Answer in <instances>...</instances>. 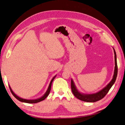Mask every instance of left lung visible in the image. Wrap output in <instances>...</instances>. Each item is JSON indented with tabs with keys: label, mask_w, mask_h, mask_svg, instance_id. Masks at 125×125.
Returning a JSON list of instances; mask_svg holds the SVG:
<instances>
[{
	"label": "left lung",
	"mask_w": 125,
	"mask_h": 125,
	"mask_svg": "<svg viewBox=\"0 0 125 125\" xmlns=\"http://www.w3.org/2000/svg\"><path fill=\"white\" fill-rule=\"evenodd\" d=\"M114 52H115V73H114L113 77L110 83L108 84L105 87L103 90H101L99 92H98L96 94H82L79 93L78 90H77L76 87L74 84L73 81L71 79V91L73 92V95L77 98V99L83 101V102H95L97 101L101 100L104 97L107 93L109 91L110 89L112 86L113 84L115 83L116 77H117L118 74V65H117V62H116V55L115 49H114Z\"/></svg>",
	"instance_id": "obj_1"
}]
</instances>
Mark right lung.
I'll return each instance as SVG.
<instances>
[{
    "mask_svg": "<svg viewBox=\"0 0 125 125\" xmlns=\"http://www.w3.org/2000/svg\"><path fill=\"white\" fill-rule=\"evenodd\" d=\"M56 77V76H54V77L52 78V79L51 82H50V84L49 85V87L48 88V90L47 92H46V94H45L43 96H42V97H41L40 98H39V99H35V100H27V99H22V98H21L20 97H19L18 96H17V95H16L14 92H13V91L12 90L11 88H10V87L9 86V87H10V92H11L12 94L13 95V96H14L16 99H17L18 100H19L20 102H24V103H30V104H34V103H39L40 102H41V101L44 100L46 98H47V97L48 96V95H49V93H50V90H51V87H52V81H54V79H55V78Z\"/></svg>",
    "mask_w": 125,
    "mask_h": 125,
    "instance_id": "1",
    "label": "right lung"
}]
</instances>
